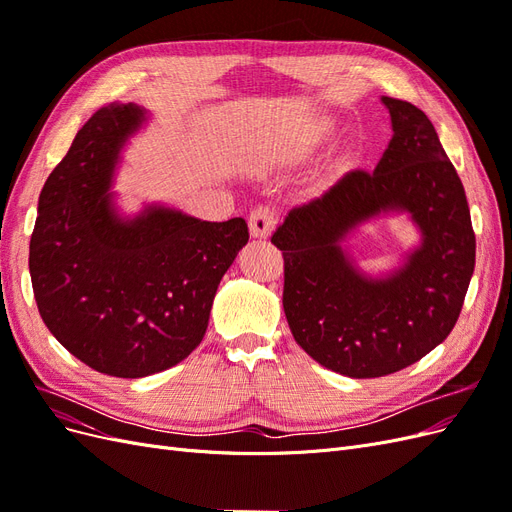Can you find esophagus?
Segmentation results:
<instances>
[{
	"label": "esophagus",
	"instance_id": "34e87169",
	"mask_svg": "<svg viewBox=\"0 0 512 512\" xmlns=\"http://www.w3.org/2000/svg\"><path fill=\"white\" fill-rule=\"evenodd\" d=\"M277 222V215L269 205H260L250 213V232L252 237L267 239L271 235V230Z\"/></svg>",
	"mask_w": 512,
	"mask_h": 512
}]
</instances>
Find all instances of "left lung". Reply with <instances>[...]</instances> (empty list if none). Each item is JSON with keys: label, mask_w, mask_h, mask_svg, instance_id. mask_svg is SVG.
Returning <instances> with one entry per match:
<instances>
[{"label": "left lung", "mask_w": 512, "mask_h": 512, "mask_svg": "<svg viewBox=\"0 0 512 512\" xmlns=\"http://www.w3.org/2000/svg\"><path fill=\"white\" fill-rule=\"evenodd\" d=\"M393 138L374 170H350L294 207L271 243L284 256V312L314 361L350 378L395 374L453 331L474 273L476 237L455 166L429 117L382 96ZM406 210L424 241L399 270L367 278L338 245L359 223Z\"/></svg>", "instance_id": "obj_1"}]
</instances>
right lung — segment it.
<instances>
[{"label": "right lung", "instance_id": "add662e5", "mask_svg": "<svg viewBox=\"0 0 512 512\" xmlns=\"http://www.w3.org/2000/svg\"><path fill=\"white\" fill-rule=\"evenodd\" d=\"M145 115L117 102L89 117L44 183L29 241L46 329L115 378L158 374L203 342L220 280L250 239L243 218L203 222L156 205L126 220L115 211L113 170Z\"/></svg>", "mask_w": 512, "mask_h": 512}]
</instances>
